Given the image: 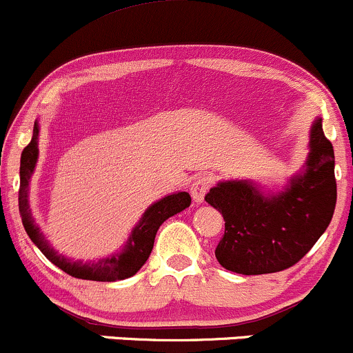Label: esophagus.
<instances>
[{
	"label": "esophagus",
	"instance_id": "34e87169",
	"mask_svg": "<svg viewBox=\"0 0 353 353\" xmlns=\"http://www.w3.org/2000/svg\"><path fill=\"white\" fill-rule=\"evenodd\" d=\"M214 175L212 173H202L199 178H195L192 183V196H193V202L196 203H202L203 199H205V193L208 192V188L212 187L214 183Z\"/></svg>",
	"mask_w": 353,
	"mask_h": 353
}]
</instances>
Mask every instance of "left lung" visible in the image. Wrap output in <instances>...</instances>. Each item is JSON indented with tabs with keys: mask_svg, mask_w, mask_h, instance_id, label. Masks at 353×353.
Returning a JSON list of instances; mask_svg holds the SVG:
<instances>
[{
	"mask_svg": "<svg viewBox=\"0 0 353 353\" xmlns=\"http://www.w3.org/2000/svg\"><path fill=\"white\" fill-rule=\"evenodd\" d=\"M303 172L276 195H264L249 180L221 181L205 200L225 221L215 249L222 268L239 274H268L298 263L327 230L336 203L335 154L321 117L310 130Z\"/></svg>",
	"mask_w": 353,
	"mask_h": 353,
	"instance_id": "8db88e82",
	"label": "left lung"
}]
</instances>
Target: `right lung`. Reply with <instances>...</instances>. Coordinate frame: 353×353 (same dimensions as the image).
<instances>
[{
    "instance_id": "right-lung-1",
    "label": "right lung",
    "mask_w": 353,
    "mask_h": 353,
    "mask_svg": "<svg viewBox=\"0 0 353 353\" xmlns=\"http://www.w3.org/2000/svg\"><path fill=\"white\" fill-rule=\"evenodd\" d=\"M39 134L40 126L35 121L32 141L28 143V146L21 153L20 161V193H18V205H20L21 222H23L28 237L32 239L33 244L43 252V256L50 263H54L57 268H60L63 272L74 276V278L89 279V281H119V279H126L134 276L143 268V264L146 263L151 251H153L154 237H157V232L161 223L166 219L172 217V215L190 207V195L187 192L172 193V195H166L165 199L158 200L153 205L148 207L145 214H143L141 221L136 223L134 229L131 230L130 239H128V242L124 244L121 252L102 257L99 261H90V263L69 259V257L57 252L48 244L47 239L40 232V227L33 221L32 210H30V178H32L33 170L37 166V160H39Z\"/></svg>"
}]
</instances>
